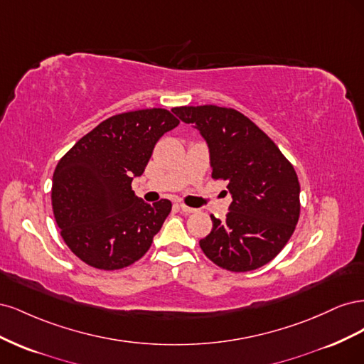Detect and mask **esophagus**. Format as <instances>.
<instances>
[{"label": "esophagus", "mask_w": 364, "mask_h": 364, "mask_svg": "<svg viewBox=\"0 0 364 364\" xmlns=\"http://www.w3.org/2000/svg\"><path fill=\"white\" fill-rule=\"evenodd\" d=\"M179 206V209L182 213H186V214H191V213H196V209L194 208H190V206H186V205H183V203H179L178 205Z\"/></svg>", "instance_id": "34e87169"}]
</instances>
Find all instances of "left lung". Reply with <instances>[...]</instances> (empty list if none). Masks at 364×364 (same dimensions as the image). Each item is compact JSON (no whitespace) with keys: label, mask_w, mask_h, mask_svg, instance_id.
<instances>
[{"label":"left lung","mask_w":364,"mask_h":364,"mask_svg":"<svg viewBox=\"0 0 364 364\" xmlns=\"http://www.w3.org/2000/svg\"><path fill=\"white\" fill-rule=\"evenodd\" d=\"M199 130L209 150L214 179L228 181L232 196L226 220L211 215L213 230L199 245L218 267L249 272L272 261L287 245L299 220L301 186L277 144L235 109H171Z\"/></svg>","instance_id":"left-lung-1"}]
</instances>
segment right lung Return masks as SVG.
I'll return each mask as SVG.
<instances>
[{"label":"right lung","mask_w":364,"mask_h":364,"mask_svg":"<svg viewBox=\"0 0 364 364\" xmlns=\"http://www.w3.org/2000/svg\"><path fill=\"white\" fill-rule=\"evenodd\" d=\"M179 124L165 109L114 115L73 146L53 174V211L75 257L118 270L150 249L171 202L146 203L132 190L159 138Z\"/></svg>","instance_id":"obj_1"}]
</instances>
